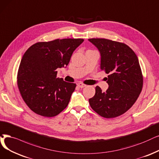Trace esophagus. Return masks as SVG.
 <instances>
[{
    "mask_svg": "<svg viewBox=\"0 0 159 159\" xmlns=\"http://www.w3.org/2000/svg\"><path fill=\"white\" fill-rule=\"evenodd\" d=\"M77 85H78V87H80V88H84V87H86V85L81 83V82H80V83H78V84H77Z\"/></svg>",
    "mask_w": 159,
    "mask_h": 159,
    "instance_id": "1",
    "label": "esophagus"
}]
</instances>
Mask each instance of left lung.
Segmentation results:
<instances>
[{"label": "left lung", "mask_w": 159, "mask_h": 159, "mask_svg": "<svg viewBox=\"0 0 159 159\" xmlns=\"http://www.w3.org/2000/svg\"><path fill=\"white\" fill-rule=\"evenodd\" d=\"M100 54V69L108 74L106 91L95 87L89 102L92 109L105 118L122 115L135 103L143 86L138 59L127 45L104 39H88Z\"/></svg>", "instance_id": "8db88e82"}]
</instances>
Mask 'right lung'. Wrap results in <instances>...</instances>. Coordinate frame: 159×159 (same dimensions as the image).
<instances>
[{
	"mask_svg": "<svg viewBox=\"0 0 159 159\" xmlns=\"http://www.w3.org/2000/svg\"><path fill=\"white\" fill-rule=\"evenodd\" d=\"M84 39H57L31 46L21 59L17 85L29 108L43 117H54L64 110L75 84L57 77L58 68H66L74 50Z\"/></svg>",
	"mask_w": 159,
	"mask_h": 159,
	"instance_id": "right-lung-1",
	"label": "right lung"
}]
</instances>
